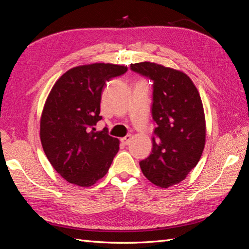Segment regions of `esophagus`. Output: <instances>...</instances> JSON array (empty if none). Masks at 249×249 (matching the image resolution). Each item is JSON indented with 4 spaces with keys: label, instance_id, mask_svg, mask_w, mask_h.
<instances>
[{
    "label": "esophagus",
    "instance_id": "34e87169",
    "mask_svg": "<svg viewBox=\"0 0 249 249\" xmlns=\"http://www.w3.org/2000/svg\"><path fill=\"white\" fill-rule=\"evenodd\" d=\"M131 140H132L131 135H126V136H124V137H123L122 139H120V141H122V143H123V144H124V145L129 144V143L131 142Z\"/></svg>",
    "mask_w": 249,
    "mask_h": 249
}]
</instances>
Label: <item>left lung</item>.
Returning a JSON list of instances; mask_svg holds the SVG:
<instances>
[{
	"mask_svg": "<svg viewBox=\"0 0 249 249\" xmlns=\"http://www.w3.org/2000/svg\"><path fill=\"white\" fill-rule=\"evenodd\" d=\"M131 70L154 82L153 149L140 168L161 188L186 178L196 166L206 144V118L197 88L183 71L154 62L131 64Z\"/></svg>",
	"mask_w": 249,
	"mask_h": 249,
	"instance_id": "1",
	"label": "left lung"
}]
</instances>
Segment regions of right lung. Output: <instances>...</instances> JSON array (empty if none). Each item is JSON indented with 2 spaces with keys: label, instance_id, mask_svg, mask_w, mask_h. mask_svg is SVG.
<instances>
[{
  "label": "right lung",
  "instance_id": "obj_1",
  "mask_svg": "<svg viewBox=\"0 0 249 249\" xmlns=\"http://www.w3.org/2000/svg\"><path fill=\"white\" fill-rule=\"evenodd\" d=\"M127 71L124 65L92 63L72 67L51 89L40 117V140L48 160L65 180L90 187L105 177L119 149V140L105 127L102 116L106 83Z\"/></svg>",
  "mask_w": 249,
  "mask_h": 249
}]
</instances>
